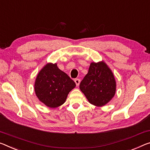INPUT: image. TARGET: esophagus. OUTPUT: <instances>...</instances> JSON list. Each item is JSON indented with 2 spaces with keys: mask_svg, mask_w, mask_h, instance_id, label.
I'll return each instance as SVG.
<instances>
[{
  "mask_svg": "<svg viewBox=\"0 0 150 150\" xmlns=\"http://www.w3.org/2000/svg\"><path fill=\"white\" fill-rule=\"evenodd\" d=\"M75 84H76V85H77V86H79V83H80V79H75Z\"/></svg>",
  "mask_w": 150,
  "mask_h": 150,
  "instance_id": "obj_1",
  "label": "esophagus"
}]
</instances>
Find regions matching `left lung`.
I'll return each instance as SVG.
<instances>
[{
    "label": "left lung",
    "mask_w": 150,
    "mask_h": 150,
    "mask_svg": "<svg viewBox=\"0 0 150 150\" xmlns=\"http://www.w3.org/2000/svg\"><path fill=\"white\" fill-rule=\"evenodd\" d=\"M79 88L90 103L102 107L115 96L116 81L112 71L103 61L92 62Z\"/></svg>",
    "instance_id": "obj_1"
}]
</instances>
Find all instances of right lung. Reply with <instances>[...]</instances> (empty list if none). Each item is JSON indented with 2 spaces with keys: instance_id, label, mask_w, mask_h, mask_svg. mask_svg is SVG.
I'll return each instance as SVG.
<instances>
[{
  "instance_id": "right-lung-1",
  "label": "right lung",
  "mask_w": 150,
  "mask_h": 150,
  "mask_svg": "<svg viewBox=\"0 0 150 150\" xmlns=\"http://www.w3.org/2000/svg\"><path fill=\"white\" fill-rule=\"evenodd\" d=\"M75 86V83L59 69L57 64L48 63L37 74L35 92L45 105L56 108L65 103L69 93Z\"/></svg>"
}]
</instances>
